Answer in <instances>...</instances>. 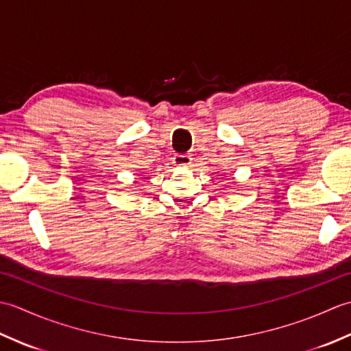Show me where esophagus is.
<instances>
[{"label": "esophagus", "instance_id": "obj_1", "mask_svg": "<svg viewBox=\"0 0 351 351\" xmlns=\"http://www.w3.org/2000/svg\"><path fill=\"white\" fill-rule=\"evenodd\" d=\"M173 164L178 167H187L191 164V156L190 155H185V154H178L173 156Z\"/></svg>", "mask_w": 351, "mask_h": 351}]
</instances>
